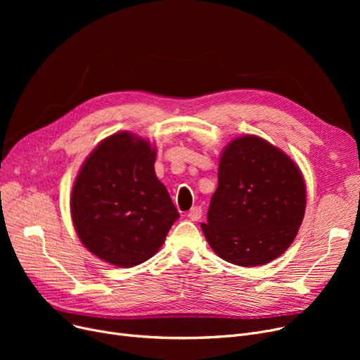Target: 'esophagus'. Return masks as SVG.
Returning <instances> with one entry per match:
<instances>
[{
    "label": "esophagus",
    "instance_id": "esophagus-1",
    "mask_svg": "<svg viewBox=\"0 0 360 360\" xmlns=\"http://www.w3.org/2000/svg\"><path fill=\"white\" fill-rule=\"evenodd\" d=\"M201 214H202V210L201 207H193V209L188 212V217H190L193 221H197L201 219Z\"/></svg>",
    "mask_w": 360,
    "mask_h": 360
}]
</instances>
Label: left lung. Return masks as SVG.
Wrapping results in <instances>:
<instances>
[{"label": "left lung", "mask_w": 360, "mask_h": 360, "mask_svg": "<svg viewBox=\"0 0 360 360\" xmlns=\"http://www.w3.org/2000/svg\"><path fill=\"white\" fill-rule=\"evenodd\" d=\"M305 205L297 165L269 141L242 136L223 150L219 185L201 229L220 258L255 267L290 247Z\"/></svg>", "instance_id": "1"}]
</instances>
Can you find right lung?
<instances>
[{
    "label": "right lung",
    "mask_w": 360,
    "mask_h": 360,
    "mask_svg": "<svg viewBox=\"0 0 360 360\" xmlns=\"http://www.w3.org/2000/svg\"><path fill=\"white\" fill-rule=\"evenodd\" d=\"M155 160V147L122 131L94 148L75 178L74 229L91 254L112 266L128 269L153 257L179 217Z\"/></svg>",
    "instance_id": "1"
}]
</instances>
